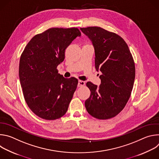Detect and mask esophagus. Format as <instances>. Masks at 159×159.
Masks as SVG:
<instances>
[{
  "label": "esophagus",
  "mask_w": 159,
  "mask_h": 159,
  "mask_svg": "<svg viewBox=\"0 0 159 159\" xmlns=\"http://www.w3.org/2000/svg\"><path fill=\"white\" fill-rule=\"evenodd\" d=\"M85 85V82L82 80H79L78 82V87H82Z\"/></svg>",
  "instance_id": "obj_1"
}]
</instances>
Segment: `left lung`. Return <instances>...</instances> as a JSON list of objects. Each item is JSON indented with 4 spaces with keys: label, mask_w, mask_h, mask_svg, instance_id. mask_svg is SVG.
<instances>
[{
    "label": "left lung",
    "mask_w": 159,
    "mask_h": 159,
    "mask_svg": "<svg viewBox=\"0 0 159 159\" xmlns=\"http://www.w3.org/2000/svg\"><path fill=\"white\" fill-rule=\"evenodd\" d=\"M91 41L95 68L101 71L99 87L88 82L90 95L85 102L89 114L99 120L116 116L126 106L135 77L134 63L124 39L100 27L80 28Z\"/></svg>",
    "instance_id": "8db88e82"
}]
</instances>
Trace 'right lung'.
I'll return each instance as SVG.
<instances>
[{
  "mask_svg": "<svg viewBox=\"0 0 159 159\" xmlns=\"http://www.w3.org/2000/svg\"><path fill=\"white\" fill-rule=\"evenodd\" d=\"M81 36L77 28H53L34 36L21 54L19 75L25 99L36 115L47 120L62 117L77 87L74 77L64 78L57 66L65 49Z\"/></svg>",
  "mask_w": 159,
  "mask_h": 159,
  "instance_id": "1",
  "label": "right lung"
}]
</instances>
